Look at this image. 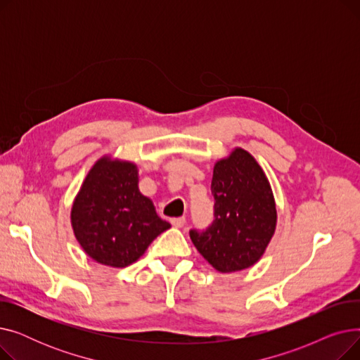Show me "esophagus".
I'll list each match as a JSON object with an SVG mask.
<instances>
[{"label": "esophagus", "mask_w": 360, "mask_h": 360, "mask_svg": "<svg viewBox=\"0 0 360 360\" xmlns=\"http://www.w3.org/2000/svg\"><path fill=\"white\" fill-rule=\"evenodd\" d=\"M170 223H172V226H175V228H182L185 224V217H174L170 219Z\"/></svg>", "instance_id": "34e87169"}]
</instances>
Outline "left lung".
<instances>
[{"mask_svg":"<svg viewBox=\"0 0 360 360\" xmlns=\"http://www.w3.org/2000/svg\"><path fill=\"white\" fill-rule=\"evenodd\" d=\"M214 220L191 231L197 251L220 273L250 269L266 252L277 223L270 182L251 153L236 147L216 162L212 179Z\"/></svg>","mask_w":360,"mask_h":360,"instance_id":"obj_1","label":"left lung"}]
</instances>
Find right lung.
Instances as JSON below:
<instances>
[{"label":"right lung","instance_id":"obj_1","mask_svg":"<svg viewBox=\"0 0 360 360\" xmlns=\"http://www.w3.org/2000/svg\"><path fill=\"white\" fill-rule=\"evenodd\" d=\"M71 226L83 251L113 269L136 262L170 228L140 193L137 165L110 156L89 170L72 202Z\"/></svg>","mask_w":360,"mask_h":360}]
</instances>
